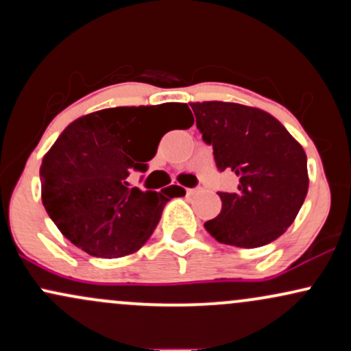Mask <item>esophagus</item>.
Returning <instances> with one entry per match:
<instances>
[{"instance_id":"34e87169","label":"esophagus","mask_w":351,"mask_h":351,"mask_svg":"<svg viewBox=\"0 0 351 351\" xmlns=\"http://www.w3.org/2000/svg\"><path fill=\"white\" fill-rule=\"evenodd\" d=\"M196 191H198V188H186L188 195H193V193H196Z\"/></svg>"}]
</instances>
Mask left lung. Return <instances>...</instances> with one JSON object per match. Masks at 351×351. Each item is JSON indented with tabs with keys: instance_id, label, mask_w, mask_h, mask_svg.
Here are the masks:
<instances>
[{
	"instance_id": "8db88e82",
	"label": "left lung",
	"mask_w": 351,
	"mask_h": 351,
	"mask_svg": "<svg viewBox=\"0 0 351 351\" xmlns=\"http://www.w3.org/2000/svg\"><path fill=\"white\" fill-rule=\"evenodd\" d=\"M216 167L232 170L237 189L217 193L223 208L204 228L217 243L252 249L284 234L308 191L307 155L276 117L234 102H191Z\"/></svg>"
}]
</instances>
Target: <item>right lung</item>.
<instances>
[{
	"label": "right lung",
	"mask_w": 351,
	"mask_h": 351,
	"mask_svg": "<svg viewBox=\"0 0 351 351\" xmlns=\"http://www.w3.org/2000/svg\"><path fill=\"white\" fill-rule=\"evenodd\" d=\"M163 119L195 123L186 104L114 107L79 117L44 155L41 198L47 215L72 244L94 257H123L153 234L165 204L184 189L130 186V173L147 170Z\"/></svg>",
	"instance_id": "add662e5"
}]
</instances>
